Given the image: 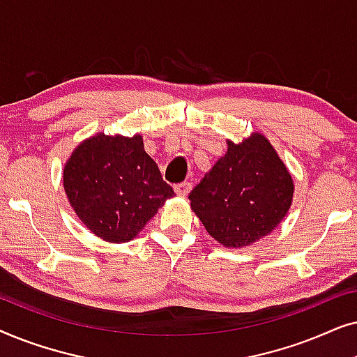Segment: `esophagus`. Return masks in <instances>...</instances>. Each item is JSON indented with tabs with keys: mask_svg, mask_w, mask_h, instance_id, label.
I'll list each match as a JSON object with an SVG mask.
<instances>
[{
	"mask_svg": "<svg viewBox=\"0 0 357 357\" xmlns=\"http://www.w3.org/2000/svg\"><path fill=\"white\" fill-rule=\"evenodd\" d=\"M174 190H175V193L178 195V197H187V195L190 193V190H192V183H190V182L178 183V185H175Z\"/></svg>",
	"mask_w": 357,
	"mask_h": 357,
	"instance_id": "esophagus-1",
	"label": "esophagus"
}]
</instances>
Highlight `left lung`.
<instances>
[{
  "label": "left lung",
  "instance_id": "1",
  "mask_svg": "<svg viewBox=\"0 0 357 357\" xmlns=\"http://www.w3.org/2000/svg\"><path fill=\"white\" fill-rule=\"evenodd\" d=\"M294 182L265 135L227 151L188 195L190 206L209 236L227 248L253 245L278 227L289 211Z\"/></svg>",
  "mask_w": 357,
  "mask_h": 357
}]
</instances>
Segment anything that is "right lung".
Wrapping results in <instances>:
<instances>
[{
	"label": "right lung",
	"mask_w": 357,
	"mask_h": 357,
	"mask_svg": "<svg viewBox=\"0 0 357 357\" xmlns=\"http://www.w3.org/2000/svg\"><path fill=\"white\" fill-rule=\"evenodd\" d=\"M63 187L79 221L110 243L133 241L175 197L138 133H97L81 141L63 167Z\"/></svg>",
	"instance_id": "obj_1"
}]
</instances>
